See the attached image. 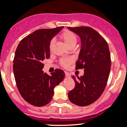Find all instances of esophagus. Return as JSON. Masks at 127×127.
Listing matches in <instances>:
<instances>
[{
  "instance_id": "obj_1",
  "label": "esophagus",
  "mask_w": 127,
  "mask_h": 127,
  "mask_svg": "<svg viewBox=\"0 0 127 127\" xmlns=\"http://www.w3.org/2000/svg\"><path fill=\"white\" fill-rule=\"evenodd\" d=\"M65 75H66V77H70V73L68 72H66V71H65Z\"/></svg>"
}]
</instances>
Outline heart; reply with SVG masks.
I'll return each instance as SVG.
<instances>
[{"label": "heart", "mask_w": 127, "mask_h": 127, "mask_svg": "<svg viewBox=\"0 0 127 127\" xmlns=\"http://www.w3.org/2000/svg\"><path fill=\"white\" fill-rule=\"evenodd\" d=\"M61 38L64 41V43L66 44L67 47L71 46V45H75L77 41V36L74 33L69 30H66L61 34ZM54 40L52 39L50 41V47H51L52 46ZM72 60L70 58H66V59H61L60 60V64L63 67H67L70 63H71Z\"/></svg>", "instance_id": "heart-1"}]
</instances>
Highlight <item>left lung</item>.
<instances>
[{"label": "left lung", "instance_id": "1", "mask_svg": "<svg viewBox=\"0 0 127 127\" xmlns=\"http://www.w3.org/2000/svg\"><path fill=\"white\" fill-rule=\"evenodd\" d=\"M79 36L81 49L76 69H84V75L77 78L74 75L75 86L68 93L69 100L80 106L95 102L106 87L111 69L109 47L105 39L89 27H68Z\"/></svg>", "mask_w": 127, "mask_h": 127}]
</instances>
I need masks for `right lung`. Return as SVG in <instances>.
Listing matches in <instances>:
<instances>
[{
  "mask_svg": "<svg viewBox=\"0 0 127 127\" xmlns=\"http://www.w3.org/2000/svg\"><path fill=\"white\" fill-rule=\"evenodd\" d=\"M63 28L36 30L21 40L16 50L13 60L16 83L24 99L33 106L49 103L55 87L64 78L61 69H56L51 75L42 70V61L50 58V41Z\"/></svg>",
  "mask_w": 127,
  "mask_h": 127,
  "instance_id": "right-lung-1",
  "label": "right lung"
}]
</instances>
